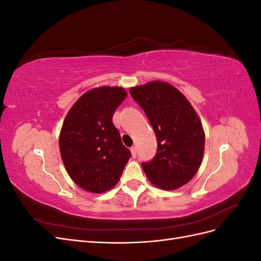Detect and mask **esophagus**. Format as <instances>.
I'll return each mask as SVG.
<instances>
[{"mask_svg": "<svg viewBox=\"0 0 261 261\" xmlns=\"http://www.w3.org/2000/svg\"><path fill=\"white\" fill-rule=\"evenodd\" d=\"M130 151H132V155H133L134 158H136V155H137V149H136L135 146H133V147L130 148Z\"/></svg>", "mask_w": 261, "mask_h": 261, "instance_id": "1", "label": "esophagus"}]
</instances>
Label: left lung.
<instances>
[{
    "instance_id": "1",
    "label": "left lung",
    "mask_w": 261,
    "mask_h": 261,
    "mask_svg": "<svg viewBox=\"0 0 261 261\" xmlns=\"http://www.w3.org/2000/svg\"><path fill=\"white\" fill-rule=\"evenodd\" d=\"M154 130L158 148L152 160L143 162L148 179L162 189H176L198 171L204 133L198 115L175 87L151 82L129 89Z\"/></svg>"
}]
</instances>
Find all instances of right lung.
I'll use <instances>...</instances> for the list:
<instances>
[{"mask_svg":"<svg viewBox=\"0 0 261 261\" xmlns=\"http://www.w3.org/2000/svg\"><path fill=\"white\" fill-rule=\"evenodd\" d=\"M127 96L121 87H100L70 108L60 134L65 169L85 191L101 194L111 189L132 155L112 123L117 107Z\"/></svg>","mask_w":261,"mask_h":261,"instance_id":"1","label":"right lung"}]
</instances>
